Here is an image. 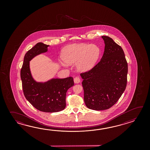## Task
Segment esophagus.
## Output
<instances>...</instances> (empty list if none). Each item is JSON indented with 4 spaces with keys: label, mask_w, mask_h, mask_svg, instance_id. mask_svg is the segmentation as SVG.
I'll return each instance as SVG.
<instances>
[{
    "label": "esophagus",
    "mask_w": 150,
    "mask_h": 150,
    "mask_svg": "<svg viewBox=\"0 0 150 150\" xmlns=\"http://www.w3.org/2000/svg\"><path fill=\"white\" fill-rule=\"evenodd\" d=\"M80 79V78L79 76H76L74 78V82L76 83H79Z\"/></svg>",
    "instance_id": "esophagus-1"
}]
</instances>
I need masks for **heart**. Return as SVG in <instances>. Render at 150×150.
Returning <instances> with one entry per match:
<instances>
[{
	"label": "heart",
	"mask_w": 150,
	"mask_h": 150,
	"mask_svg": "<svg viewBox=\"0 0 150 150\" xmlns=\"http://www.w3.org/2000/svg\"><path fill=\"white\" fill-rule=\"evenodd\" d=\"M100 49L94 45L74 44L64 48L61 58L65 63L74 64L81 71L88 70L94 65L100 55Z\"/></svg>",
	"instance_id": "1"
}]
</instances>
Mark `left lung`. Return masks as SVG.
Listing matches in <instances>:
<instances>
[{
  "mask_svg": "<svg viewBox=\"0 0 150 150\" xmlns=\"http://www.w3.org/2000/svg\"><path fill=\"white\" fill-rule=\"evenodd\" d=\"M105 47L100 61L89 71L80 74L86 107L95 110L111 108L125 89L128 68L121 46L102 36Z\"/></svg>",
  "mask_w": 150,
  "mask_h": 150,
  "instance_id": "8db88e82",
  "label": "left lung"
}]
</instances>
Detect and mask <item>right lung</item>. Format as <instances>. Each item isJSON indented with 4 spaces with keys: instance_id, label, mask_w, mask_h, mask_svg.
I'll list each match as a JSON object with an SVG mask.
<instances>
[{
    "instance_id": "obj_1",
    "label": "right lung",
    "mask_w": 150,
    "mask_h": 150,
    "mask_svg": "<svg viewBox=\"0 0 150 150\" xmlns=\"http://www.w3.org/2000/svg\"><path fill=\"white\" fill-rule=\"evenodd\" d=\"M49 45L38 43L27 52L20 71L23 92L25 99L38 110L54 112L63 110L66 107V94L74 85V79H52L45 83L33 79L29 69V61L36 55L48 51Z\"/></svg>"
}]
</instances>
